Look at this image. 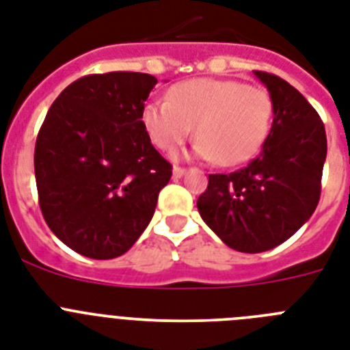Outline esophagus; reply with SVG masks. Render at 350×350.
<instances>
[{"label":"esophagus","mask_w":350,"mask_h":350,"mask_svg":"<svg viewBox=\"0 0 350 350\" xmlns=\"http://www.w3.org/2000/svg\"><path fill=\"white\" fill-rule=\"evenodd\" d=\"M185 172H187V169H183V167H180V165H176L174 169H172V174H174V178H181Z\"/></svg>","instance_id":"1"}]
</instances>
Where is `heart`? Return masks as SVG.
I'll return each instance as SVG.
<instances>
[{"mask_svg":"<svg viewBox=\"0 0 350 350\" xmlns=\"http://www.w3.org/2000/svg\"><path fill=\"white\" fill-rule=\"evenodd\" d=\"M140 120L151 142L176 152L192 135L196 154L226 167L256 157L274 122V101L261 87L239 80L193 78L176 83L165 101L148 103Z\"/></svg>","mask_w":350,"mask_h":350,"instance_id":"heart-1","label":"heart"}]
</instances>
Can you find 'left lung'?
I'll use <instances>...</instances> for the list:
<instances>
[{
	"instance_id": "8db88e82",
	"label": "left lung",
	"mask_w": 350,
	"mask_h": 350,
	"mask_svg": "<svg viewBox=\"0 0 350 350\" xmlns=\"http://www.w3.org/2000/svg\"><path fill=\"white\" fill-rule=\"evenodd\" d=\"M274 101L260 157L230 174H210L198 210L228 247L263 252L288 240L315 211L327 154L324 122L288 81L254 70Z\"/></svg>"
}]
</instances>
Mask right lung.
I'll list each match as a JSON object with an SVG mask.
<instances>
[{
  "mask_svg": "<svg viewBox=\"0 0 350 350\" xmlns=\"http://www.w3.org/2000/svg\"><path fill=\"white\" fill-rule=\"evenodd\" d=\"M158 80L116 70L72 81L35 142V181L49 230L94 260L124 254L151 222L172 165L140 113Z\"/></svg>",
  "mask_w": 350,
  "mask_h": 350,
  "instance_id": "1",
  "label": "right lung"
}]
</instances>
